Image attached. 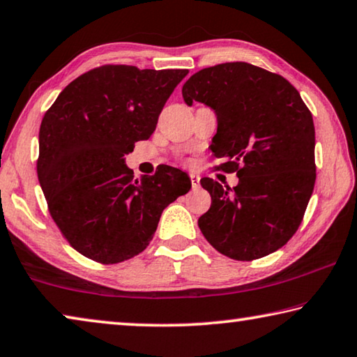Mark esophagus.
<instances>
[{
    "label": "esophagus",
    "instance_id": "esophagus-1",
    "mask_svg": "<svg viewBox=\"0 0 357 357\" xmlns=\"http://www.w3.org/2000/svg\"><path fill=\"white\" fill-rule=\"evenodd\" d=\"M190 183H192L193 189H195V187L200 185V176H198V174H195V173H190Z\"/></svg>",
    "mask_w": 357,
    "mask_h": 357
}]
</instances>
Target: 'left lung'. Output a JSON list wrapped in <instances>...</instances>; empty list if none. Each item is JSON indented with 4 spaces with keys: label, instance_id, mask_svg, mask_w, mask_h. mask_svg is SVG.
Returning a JSON list of instances; mask_svg holds the SVG:
<instances>
[{
    "label": "left lung",
    "instance_id": "1",
    "mask_svg": "<svg viewBox=\"0 0 357 357\" xmlns=\"http://www.w3.org/2000/svg\"><path fill=\"white\" fill-rule=\"evenodd\" d=\"M193 100L214 108L217 170L236 173V187L211 178L200 183L211 208L198 219L217 252L252 261L279 250L298 231L317 179L312 113L291 83L249 63L198 70L183 86Z\"/></svg>",
    "mask_w": 357,
    "mask_h": 357
}]
</instances>
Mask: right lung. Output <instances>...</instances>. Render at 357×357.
Masks as SVG:
<instances>
[{
	"label": "right lung",
	"mask_w": 357,
	"mask_h": 357,
	"mask_svg": "<svg viewBox=\"0 0 357 357\" xmlns=\"http://www.w3.org/2000/svg\"><path fill=\"white\" fill-rule=\"evenodd\" d=\"M187 69L104 64L70 82L39 129L38 178L66 241L93 261L116 264L146 249L168 204L190 190L179 168L134 179L124 155L148 140Z\"/></svg>",
	"instance_id": "obj_1"
}]
</instances>
